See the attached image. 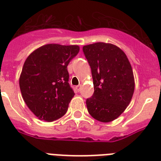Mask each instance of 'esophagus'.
Here are the masks:
<instances>
[{"label":"esophagus","instance_id":"obj_1","mask_svg":"<svg viewBox=\"0 0 161 161\" xmlns=\"http://www.w3.org/2000/svg\"><path fill=\"white\" fill-rule=\"evenodd\" d=\"M75 88H76L77 92H79L81 89V86H79V85H78V86H76V87H75Z\"/></svg>","mask_w":161,"mask_h":161}]
</instances>
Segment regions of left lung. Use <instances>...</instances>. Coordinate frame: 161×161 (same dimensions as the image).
<instances>
[{
  "label": "left lung",
  "mask_w": 161,
  "mask_h": 161,
  "mask_svg": "<svg viewBox=\"0 0 161 161\" xmlns=\"http://www.w3.org/2000/svg\"><path fill=\"white\" fill-rule=\"evenodd\" d=\"M91 67L94 93L86 101L92 117L109 123L130 103L134 92L133 69L124 51L111 43L96 42L83 47Z\"/></svg>",
  "instance_id": "left-lung-1"
}]
</instances>
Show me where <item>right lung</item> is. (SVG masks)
Wrapping results in <instances>:
<instances>
[{
    "label": "right lung",
    "instance_id": "right-lung-1",
    "mask_svg": "<svg viewBox=\"0 0 161 161\" xmlns=\"http://www.w3.org/2000/svg\"><path fill=\"white\" fill-rule=\"evenodd\" d=\"M77 45L47 44L33 51L19 77L23 99L39 119L51 122L64 115L74 96L67 66L78 55Z\"/></svg>",
    "mask_w": 161,
    "mask_h": 161
}]
</instances>
